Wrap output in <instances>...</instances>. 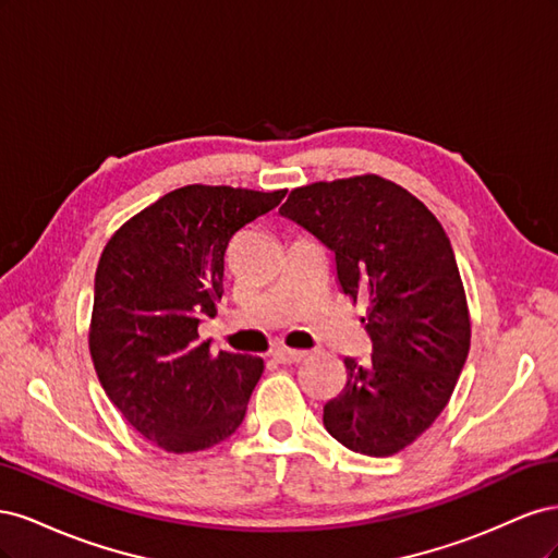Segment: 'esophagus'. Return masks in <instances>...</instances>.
Masks as SVG:
<instances>
[{"label": "esophagus", "instance_id": "esophagus-1", "mask_svg": "<svg viewBox=\"0 0 558 558\" xmlns=\"http://www.w3.org/2000/svg\"><path fill=\"white\" fill-rule=\"evenodd\" d=\"M307 356V351H298V349H286V347H279L272 351V359L277 363H283V365H293V363H300L302 359Z\"/></svg>", "mask_w": 558, "mask_h": 558}]
</instances>
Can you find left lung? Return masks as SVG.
<instances>
[{
    "label": "left lung",
    "mask_w": 558,
    "mask_h": 558,
    "mask_svg": "<svg viewBox=\"0 0 558 558\" xmlns=\"http://www.w3.org/2000/svg\"><path fill=\"white\" fill-rule=\"evenodd\" d=\"M283 216L335 253V279L365 300L367 363L344 359L342 393L324 426L347 449L393 456L440 416L470 351V312L440 221L402 185L377 174L293 189Z\"/></svg>",
    "instance_id": "1"
}]
</instances>
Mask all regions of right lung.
<instances>
[{
    "label": "right lung",
    "mask_w": 558,
    "mask_h": 558,
    "mask_svg": "<svg viewBox=\"0 0 558 558\" xmlns=\"http://www.w3.org/2000/svg\"><path fill=\"white\" fill-rule=\"evenodd\" d=\"M286 191L183 185L107 242L88 330L99 384L128 424L172 453L223 442L240 428L263 359L199 342V318L223 298L226 251Z\"/></svg>",
    "instance_id": "obj_1"
}]
</instances>
